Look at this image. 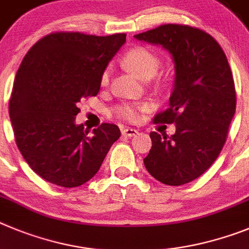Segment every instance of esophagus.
<instances>
[{
	"label": "esophagus",
	"mask_w": 249,
	"mask_h": 249,
	"mask_svg": "<svg viewBox=\"0 0 249 249\" xmlns=\"http://www.w3.org/2000/svg\"><path fill=\"white\" fill-rule=\"evenodd\" d=\"M122 134L124 136H127V138H131V136H135L138 134V130L133 129V127H125V129L122 130Z\"/></svg>",
	"instance_id": "obj_1"
}]
</instances>
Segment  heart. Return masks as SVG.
I'll list each match as a JSON object with an SVG mask.
<instances>
[{
  "label": "heart",
  "instance_id": "1",
  "mask_svg": "<svg viewBox=\"0 0 249 249\" xmlns=\"http://www.w3.org/2000/svg\"><path fill=\"white\" fill-rule=\"evenodd\" d=\"M124 64L140 79H150L158 73L161 60L160 57L150 49L145 47H134L124 55ZM108 80L109 71H105L102 75V84H107ZM146 109L147 104L123 103L115 108V114L126 122H135L139 118V113Z\"/></svg>",
  "mask_w": 249,
  "mask_h": 249
}]
</instances>
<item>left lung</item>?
<instances>
[{"label": "left lung", "mask_w": 249, "mask_h": 249, "mask_svg": "<svg viewBox=\"0 0 249 249\" xmlns=\"http://www.w3.org/2000/svg\"><path fill=\"white\" fill-rule=\"evenodd\" d=\"M134 37L169 51L175 84L169 108L155 123L176 125V133L152 131V146L144 163L165 185L191 182L211 166L226 142L236 111V90L223 49L205 31L186 24H162Z\"/></svg>", "instance_id": "obj_1"}]
</instances>
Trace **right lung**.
<instances>
[{
    "mask_svg": "<svg viewBox=\"0 0 249 249\" xmlns=\"http://www.w3.org/2000/svg\"><path fill=\"white\" fill-rule=\"evenodd\" d=\"M125 38V33L54 32L24 55L8 110L22 156L48 182L62 187L86 183L120 138L119 127L109 123L88 135L83 124H75V115L80 99L98 94L103 73Z\"/></svg>",
    "mask_w": 249,
    "mask_h": 249,
    "instance_id": "add662e5",
    "label": "right lung"
}]
</instances>
